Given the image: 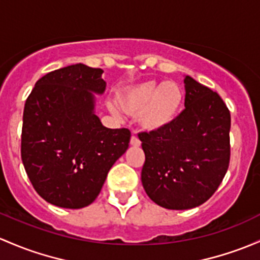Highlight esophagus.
<instances>
[{
	"mask_svg": "<svg viewBox=\"0 0 260 260\" xmlns=\"http://www.w3.org/2000/svg\"><path fill=\"white\" fill-rule=\"evenodd\" d=\"M131 146L139 147V146H141V141H139V139L136 137V136H132V137H131Z\"/></svg>",
	"mask_w": 260,
	"mask_h": 260,
	"instance_id": "obj_1",
	"label": "esophagus"
}]
</instances>
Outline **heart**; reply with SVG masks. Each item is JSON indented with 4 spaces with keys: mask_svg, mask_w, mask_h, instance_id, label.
Wrapping results in <instances>:
<instances>
[{
    "mask_svg": "<svg viewBox=\"0 0 260 260\" xmlns=\"http://www.w3.org/2000/svg\"><path fill=\"white\" fill-rule=\"evenodd\" d=\"M184 94L182 87L174 81L143 82L127 87L117 94V105L121 111L138 117L143 129L155 132L172 124L182 109ZM117 114V111L112 108Z\"/></svg>",
    "mask_w": 260,
    "mask_h": 260,
    "instance_id": "obj_1",
    "label": "heart"
}]
</instances>
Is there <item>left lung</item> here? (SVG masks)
<instances>
[{
	"instance_id": "1",
	"label": "left lung",
	"mask_w": 260,
	"mask_h": 260,
	"mask_svg": "<svg viewBox=\"0 0 260 260\" xmlns=\"http://www.w3.org/2000/svg\"><path fill=\"white\" fill-rule=\"evenodd\" d=\"M176 121L138 138L146 154L142 184L167 209H190L214 194L231 159V112L220 95L187 76Z\"/></svg>"
}]
</instances>
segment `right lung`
Returning <instances> with one entry per match:
<instances>
[{"mask_svg": "<svg viewBox=\"0 0 260 260\" xmlns=\"http://www.w3.org/2000/svg\"><path fill=\"white\" fill-rule=\"evenodd\" d=\"M103 71L77 63L40 78L23 109L21 158L35 190L62 208L89 206L127 151L131 131L111 129L93 113Z\"/></svg>", "mask_w": 260, "mask_h": 260, "instance_id": "1", "label": "right lung"}]
</instances>
